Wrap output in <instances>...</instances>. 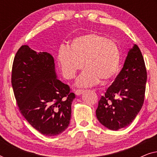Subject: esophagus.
<instances>
[{
  "mask_svg": "<svg viewBox=\"0 0 157 157\" xmlns=\"http://www.w3.org/2000/svg\"><path fill=\"white\" fill-rule=\"evenodd\" d=\"M83 93V89H76V91H75V94H76V95L77 96L81 95V94H82Z\"/></svg>",
  "mask_w": 157,
  "mask_h": 157,
  "instance_id": "obj_1",
  "label": "esophagus"
}]
</instances>
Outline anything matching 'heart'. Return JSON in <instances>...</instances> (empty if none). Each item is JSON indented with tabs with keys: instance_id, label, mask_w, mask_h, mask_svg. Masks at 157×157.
<instances>
[{
	"instance_id": "obj_1",
	"label": "heart",
	"mask_w": 157,
	"mask_h": 157,
	"mask_svg": "<svg viewBox=\"0 0 157 157\" xmlns=\"http://www.w3.org/2000/svg\"><path fill=\"white\" fill-rule=\"evenodd\" d=\"M58 60L67 79L74 78L83 66L77 86H91L99 80L106 83L115 76L121 62V51L114 40L97 33H91L72 40L70 46H61Z\"/></svg>"
}]
</instances>
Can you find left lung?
Instances as JSON below:
<instances>
[{"mask_svg":"<svg viewBox=\"0 0 157 157\" xmlns=\"http://www.w3.org/2000/svg\"><path fill=\"white\" fill-rule=\"evenodd\" d=\"M147 79L142 53L134 45L123 68L98 101L96 115L100 123L114 131L129 125L143 106Z\"/></svg>","mask_w":157,"mask_h":157,"instance_id":"1","label":"left lung"}]
</instances>
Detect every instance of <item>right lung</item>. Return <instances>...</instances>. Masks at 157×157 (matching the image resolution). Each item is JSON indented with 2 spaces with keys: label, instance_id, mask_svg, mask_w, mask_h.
<instances>
[{
  "label": "right lung",
  "instance_id": "1",
  "mask_svg": "<svg viewBox=\"0 0 157 157\" xmlns=\"http://www.w3.org/2000/svg\"><path fill=\"white\" fill-rule=\"evenodd\" d=\"M11 83L21 114L35 129L53 136L68 128L75 94L56 78L50 53L21 46L13 63Z\"/></svg>",
  "mask_w": 157,
  "mask_h": 157
}]
</instances>
